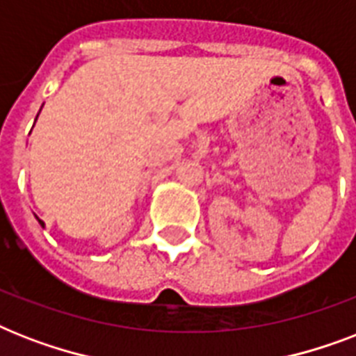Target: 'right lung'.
<instances>
[{
	"label": "right lung",
	"instance_id": "right-lung-1",
	"mask_svg": "<svg viewBox=\"0 0 356 356\" xmlns=\"http://www.w3.org/2000/svg\"><path fill=\"white\" fill-rule=\"evenodd\" d=\"M36 118H38V116H36ZM36 220H38V223H40V225H42V227H46V223H44V222H42V220H40V218H36Z\"/></svg>",
	"mask_w": 356,
	"mask_h": 356
}]
</instances>
